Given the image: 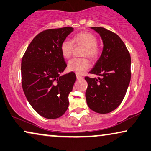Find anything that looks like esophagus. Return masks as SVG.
I'll return each mask as SVG.
<instances>
[{"label": "esophagus", "instance_id": "34e87169", "mask_svg": "<svg viewBox=\"0 0 151 151\" xmlns=\"http://www.w3.org/2000/svg\"><path fill=\"white\" fill-rule=\"evenodd\" d=\"M76 78H77V79H81V78H83V76L80 75H78V74H76Z\"/></svg>", "mask_w": 151, "mask_h": 151}]
</instances>
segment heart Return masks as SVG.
I'll list each match as a JSON object with an SVG mask.
<instances>
[{"instance_id":"b5f03b06","label":"heart","mask_w":151,"mask_h":151,"mask_svg":"<svg viewBox=\"0 0 151 151\" xmlns=\"http://www.w3.org/2000/svg\"><path fill=\"white\" fill-rule=\"evenodd\" d=\"M73 41L75 44H82L85 46L83 56H87L91 58H95L99 54V48L97 46V39L95 35L88 32H83L76 34ZM73 50V42L68 38L64 39L60 44V51L63 57L68 58L71 56ZM91 63L87 58H74L68 61V69L70 71L78 74H83L89 68Z\"/></svg>"}]
</instances>
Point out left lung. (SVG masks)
Masks as SVG:
<instances>
[{"instance_id": "obj_1", "label": "left lung", "mask_w": 151, "mask_h": 151, "mask_svg": "<svg viewBox=\"0 0 151 151\" xmlns=\"http://www.w3.org/2000/svg\"><path fill=\"white\" fill-rule=\"evenodd\" d=\"M99 33L104 47L101 56L89 72L101 78H85L87 106L99 114L109 113L124 99L131 78V58L122 40L116 33L101 27H91Z\"/></svg>"}]
</instances>
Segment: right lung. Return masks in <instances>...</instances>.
Returning <instances> with one entry per match:
<instances>
[{"label": "right lung", "mask_w": 151, "mask_h": 151, "mask_svg": "<svg viewBox=\"0 0 151 151\" xmlns=\"http://www.w3.org/2000/svg\"><path fill=\"white\" fill-rule=\"evenodd\" d=\"M74 29L66 27L43 31L33 38L21 60V81L28 102L40 116L60 118L68 107V95L76 76L60 75L67 66L60 44Z\"/></svg>", "instance_id": "right-lung-1"}]
</instances>
